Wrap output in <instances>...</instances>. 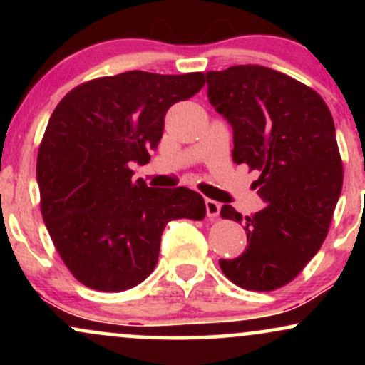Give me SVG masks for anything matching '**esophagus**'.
Listing matches in <instances>:
<instances>
[{
    "mask_svg": "<svg viewBox=\"0 0 365 365\" xmlns=\"http://www.w3.org/2000/svg\"><path fill=\"white\" fill-rule=\"evenodd\" d=\"M220 211H221V204L217 202V200L206 199V212L209 217H216L220 215Z\"/></svg>",
    "mask_w": 365,
    "mask_h": 365,
    "instance_id": "1",
    "label": "esophagus"
}]
</instances>
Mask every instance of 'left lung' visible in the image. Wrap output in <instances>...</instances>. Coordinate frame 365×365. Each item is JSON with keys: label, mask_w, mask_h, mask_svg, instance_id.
<instances>
[{"label": "left lung", "mask_w": 365, "mask_h": 365, "mask_svg": "<svg viewBox=\"0 0 365 365\" xmlns=\"http://www.w3.org/2000/svg\"><path fill=\"white\" fill-rule=\"evenodd\" d=\"M206 82L209 103L233 130V161L259 171L252 187L266 204L245 217L221 207L247 233L244 254L220 259L221 271L245 290H276L321 249L340 199L333 116L316 91L267 66H230Z\"/></svg>", "instance_id": "1"}]
</instances>
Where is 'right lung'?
<instances>
[{
  "label": "right lung",
  "mask_w": 365,
  "mask_h": 365,
  "mask_svg": "<svg viewBox=\"0 0 365 365\" xmlns=\"http://www.w3.org/2000/svg\"><path fill=\"white\" fill-rule=\"evenodd\" d=\"M202 86L199 72L132 70L75 87L53 111L37 154L41 212L63 262L86 287H137L156 266L165 226L206 216L200 194L148 187L130 170L158 149L166 111Z\"/></svg>",
  "instance_id": "obj_1"
}]
</instances>
